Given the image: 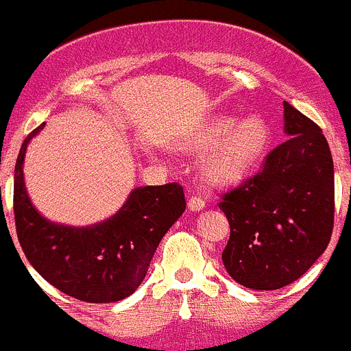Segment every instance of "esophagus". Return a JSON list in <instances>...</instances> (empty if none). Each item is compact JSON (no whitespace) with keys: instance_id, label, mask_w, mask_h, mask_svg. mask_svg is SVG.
<instances>
[{"instance_id":"obj_1","label":"esophagus","mask_w":351,"mask_h":351,"mask_svg":"<svg viewBox=\"0 0 351 351\" xmlns=\"http://www.w3.org/2000/svg\"><path fill=\"white\" fill-rule=\"evenodd\" d=\"M187 206H189L191 211H201V210H203V208H204L203 197H199V196L191 197L189 203H187Z\"/></svg>"}]
</instances>
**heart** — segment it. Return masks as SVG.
<instances>
[{
	"mask_svg": "<svg viewBox=\"0 0 351 351\" xmlns=\"http://www.w3.org/2000/svg\"><path fill=\"white\" fill-rule=\"evenodd\" d=\"M269 136V126L261 116L251 114L239 121L235 116H217L184 148L193 154L211 150L201 165L204 179L213 186H234L258 167Z\"/></svg>",
	"mask_w": 351,
	"mask_h": 351,
	"instance_id": "heart-1",
	"label": "heart"
}]
</instances>
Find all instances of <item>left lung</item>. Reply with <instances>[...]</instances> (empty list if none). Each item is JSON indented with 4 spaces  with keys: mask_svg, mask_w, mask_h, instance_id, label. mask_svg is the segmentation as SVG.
<instances>
[{
    "mask_svg": "<svg viewBox=\"0 0 351 351\" xmlns=\"http://www.w3.org/2000/svg\"><path fill=\"white\" fill-rule=\"evenodd\" d=\"M287 140L258 176L225 194L230 223L221 261L245 289L278 290L326 251L335 220V167L321 128L283 102Z\"/></svg>",
    "mask_w": 351,
    "mask_h": 351,
    "instance_id": "obj_1",
    "label": "left lung"
}]
</instances>
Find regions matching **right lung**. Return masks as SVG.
<instances>
[{
	"mask_svg": "<svg viewBox=\"0 0 351 351\" xmlns=\"http://www.w3.org/2000/svg\"><path fill=\"white\" fill-rule=\"evenodd\" d=\"M44 124L25 138L15 164L20 245L34 269L62 293L92 304L123 300L143 282L162 237L186 210L182 186L134 187L119 211L86 227L47 220L30 201L23 179L27 147Z\"/></svg>",
	"mask_w": 351,
	"mask_h": 351,
	"instance_id": "obj_1",
	"label": "right lung"
}]
</instances>
